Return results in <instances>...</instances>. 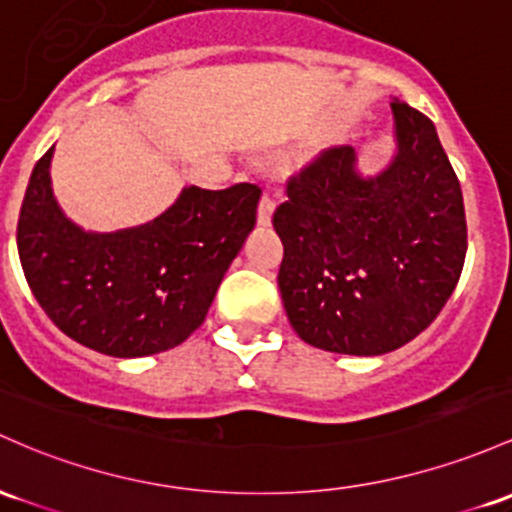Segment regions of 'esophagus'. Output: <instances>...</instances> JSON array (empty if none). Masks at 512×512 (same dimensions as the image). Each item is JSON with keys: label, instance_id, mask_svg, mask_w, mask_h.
I'll return each mask as SVG.
<instances>
[{"label": "esophagus", "instance_id": "obj_1", "mask_svg": "<svg viewBox=\"0 0 512 512\" xmlns=\"http://www.w3.org/2000/svg\"><path fill=\"white\" fill-rule=\"evenodd\" d=\"M274 199L269 194H262L260 204H257V223L260 226H269L272 223V213H274Z\"/></svg>", "mask_w": 512, "mask_h": 512}]
</instances>
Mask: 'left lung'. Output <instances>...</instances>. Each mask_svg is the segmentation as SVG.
I'll return each mask as SVG.
<instances>
[{"instance_id":"1","label":"left lung","mask_w":512,"mask_h":512,"mask_svg":"<svg viewBox=\"0 0 512 512\" xmlns=\"http://www.w3.org/2000/svg\"><path fill=\"white\" fill-rule=\"evenodd\" d=\"M391 111L398 150L384 172L362 177L355 150L330 148L289 179L274 211L286 316L318 350H398L437 318L462 274L457 174L428 116L398 99Z\"/></svg>"}]
</instances>
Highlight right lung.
I'll use <instances>...</instances> for the list:
<instances>
[{"label":"right lung","instance_id":"right-lung-1","mask_svg":"<svg viewBox=\"0 0 512 512\" xmlns=\"http://www.w3.org/2000/svg\"><path fill=\"white\" fill-rule=\"evenodd\" d=\"M50 157L53 148L33 167L16 228L21 267L43 311L67 338L111 357L182 345L255 228L262 189L187 187L145 226L87 233L55 201Z\"/></svg>","mask_w":512,"mask_h":512}]
</instances>
